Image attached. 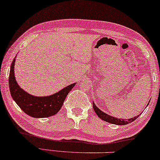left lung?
<instances>
[{"label":"left lung","mask_w":160,"mask_h":160,"mask_svg":"<svg viewBox=\"0 0 160 160\" xmlns=\"http://www.w3.org/2000/svg\"><path fill=\"white\" fill-rule=\"evenodd\" d=\"M150 102V101L148 102V103ZM147 105V106H148ZM93 108H94L95 113H96L97 115L100 117L101 120L106 121V122H108L109 123H112V124H114V125H127L128 124V123H131V122H133V121H134L137 117H139V115L141 114H139V115L137 117H133V118H130V119H128V120H126V119H119V118H117V117H112V116H110V115H108V114H106V113L102 112V111L100 110V108H98L97 107L96 105L94 104V102H93Z\"/></svg>","instance_id":"8db88e82"}]
</instances>
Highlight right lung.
Masks as SVG:
<instances>
[{
    "mask_svg": "<svg viewBox=\"0 0 160 160\" xmlns=\"http://www.w3.org/2000/svg\"><path fill=\"white\" fill-rule=\"evenodd\" d=\"M15 58L16 56L11 64L9 77L10 93L15 102L26 114L35 118H45L56 114L61 108L66 98L75 86L76 82L68 85L59 92L49 96H34L25 92L16 81Z\"/></svg>",
    "mask_w": 160,
    "mask_h": 160,
    "instance_id": "obj_1",
    "label": "right lung"
}]
</instances>
